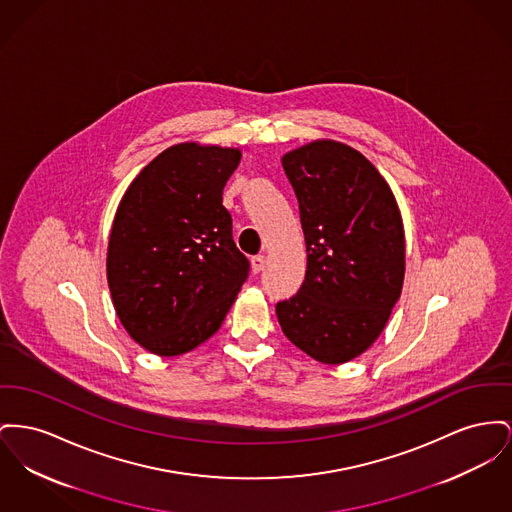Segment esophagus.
<instances>
[{
  "instance_id": "34e87169",
  "label": "esophagus",
  "mask_w": 512,
  "mask_h": 512,
  "mask_svg": "<svg viewBox=\"0 0 512 512\" xmlns=\"http://www.w3.org/2000/svg\"><path fill=\"white\" fill-rule=\"evenodd\" d=\"M263 267H265V257H263V255H255V257L251 259V269L257 274V272L263 271Z\"/></svg>"
}]
</instances>
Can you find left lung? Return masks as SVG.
Masks as SVG:
<instances>
[{"label": "left lung", "mask_w": 512, "mask_h": 512, "mask_svg": "<svg viewBox=\"0 0 512 512\" xmlns=\"http://www.w3.org/2000/svg\"><path fill=\"white\" fill-rule=\"evenodd\" d=\"M300 205L307 271L276 303L286 338L321 363L363 354L383 332L404 282V228L389 183L361 152L313 141L284 154Z\"/></svg>", "instance_id": "left-lung-1"}]
</instances>
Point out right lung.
Masks as SVG:
<instances>
[{
	"label": "right lung",
	"mask_w": 512,
	"mask_h": 512,
	"mask_svg": "<svg viewBox=\"0 0 512 512\" xmlns=\"http://www.w3.org/2000/svg\"><path fill=\"white\" fill-rule=\"evenodd\" d=\"M238 149L181 143L127 187L108 241L121 325L158 356H180L220 329L249 274L222 191Z\"/></svg>",
	"instance_id": "1"
}]
</instances>
